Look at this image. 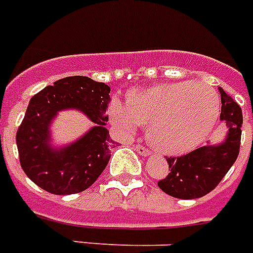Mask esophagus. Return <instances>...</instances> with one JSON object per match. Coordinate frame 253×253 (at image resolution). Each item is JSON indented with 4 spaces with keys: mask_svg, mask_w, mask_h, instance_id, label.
<instances>
[{
    "mask_svg": "<svg viewBox=\"0 0 253 253\" xmlns=\"http://www.w3.org/2000/svg\"><path fill=\"white\" fill-rule=\"evenodd\" d=\"M134 150L137 151L139 155H142V156H147V155H150V150L144 147V146H142V144H135Z\"/></svg>",
    "mask_w": 253,
    "mask_h": 253,
    "instance_id": "esophagus-1",
    "label": "esophagus"
}]
</instances>
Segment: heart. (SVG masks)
I'll use <instances>...</instances> for the list:
<instances>
[{
  "label": "heart",
  "mask_w": 253,
  "mask_h": 253,
  "mask_svg": "<svg viewBox=\"0 0 253 253\" xmlns=\"http://www.w3.org/2000/svg\"><path fill=\"white\" fill-rule=\"evenodd\" d=\"M220 114L217 94L205 84L178 82L133 90L126 103L112 100L110 119L122 133L148 126L155 150L178 155L196 147L215 126Z\"/></svg>",
  "instance_id": "1"
}]
</instances>
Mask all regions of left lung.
<instances>
[{"label":"left lung","instance_id":"1","mask_svg":"<svg viewBox=\"0 0 253 253\" xmlns=\"http://www.w3.org/2000/svg\"><path fill=\"white\" fill-rule=\"evenodd\" d=\"M221 114L229 128L225 142L205 146L178 157H168L169 174L157 182L161 191L180 200H193L210 193L229 171L239 155L243 115L239 105L220 88Z\"/></svg>","mask_w":253,"mask_h":253}]
</instances>
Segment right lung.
I'll use <instances>...</instances> for the list:
<instances>
[{
    "label": "right lung",
    "mask_w": 253,
    "mask_h": 253,
    "mask_svg": "<svg viewBox=\"0 0 253 253\" xmlns=\"http://www.w3.org/2000/svg\"><path fill=\"white\" fill-rule=\"evenodd\" d=\"M110 87L87 77H68L47 85L30 100L16 131L20 165L28 178L52 194L89 188L109 164L114 141L106 129ZM78 108L97 125L69 148L49 147L48 126L57 111Z\"/></svg>",
    "instance_id": "add662e5"
}]
</instances>
